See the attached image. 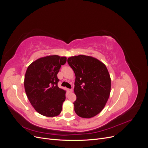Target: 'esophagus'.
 Masks as SVG:
<instances>
[{
    "label": "esophagus",
    "instance_id": "1",
    "mask_svg": "<svg viewBox=\"0 0 148 148\" xmlns=\"http://www.w3.org/2000/svg\"><path fill=\"white\" fill-rule=\"evenodd\" d=\"M68 91H69V92L70 93H71V92H73V89H69Z\"/></svg>",
    "mask_w": 148,
    "mask_h": 148
}]
</instances>
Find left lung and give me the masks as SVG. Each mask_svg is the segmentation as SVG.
Segmentation results:
<instances>
[{"mask_svg":"<svg viewBox=\"0 0 148 148\" xmlns=\"http://www.w3.org/2000/svg\"><path fill=\"white\" fill-rule=\"evenodd\" d=\"M69 65L74 71V102L75 113L89 119L99 114L109 99L111 79L106 66L91 56L79 55L68 58Z\"/></svg>","mask_w":148,"mask_h":148,"instance_id":"obj_1","label":"left lung"}]
</instances>
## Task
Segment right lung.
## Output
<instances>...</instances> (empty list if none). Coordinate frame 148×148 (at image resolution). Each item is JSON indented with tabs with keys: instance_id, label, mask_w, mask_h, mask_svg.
I'll use <instances>...</instances> for the list:
<instances>
[{
	"instance_id": "right-lung-1",
	"label": "right lung",
	"mask_w": 148,
	"mask_h": 148,
	"mask_svg": "<svg viewBox=\"0 0 148 148\" xmlns=\"http://www.w3.org/2000/svg\"><path fill=\"white\" fill-rule=\"evenodd\" d=\"M66 57L50 55L33 62L26 70L24 86L31 104L36 111L47 117L59 115L65 101L66 91L59 88L57 73Z\"/></svg>"
}]
</instances>
